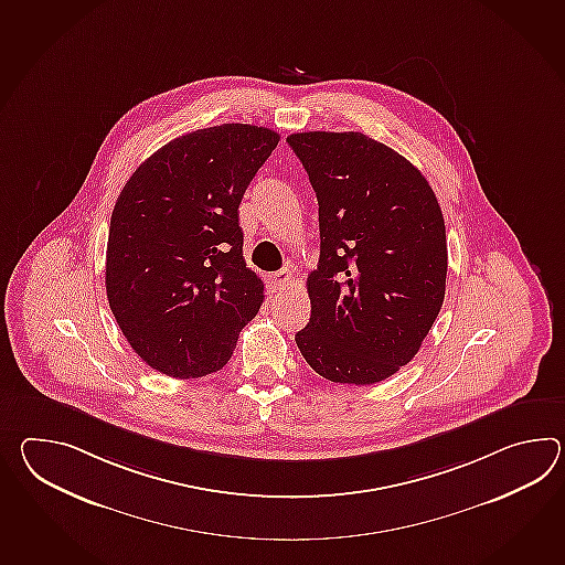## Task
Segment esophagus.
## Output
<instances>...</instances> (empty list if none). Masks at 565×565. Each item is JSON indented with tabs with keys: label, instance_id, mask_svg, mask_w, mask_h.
<instances>
[{
	"label": "esophagus",
	"instance_id": "34e87169",
	"mask_svg": "<svg viewBox=\"0 0 565 565\" xmlns=\"http://www.w3.org/2000/svg\"><path fill=\"white\" fill-rule=\"evenodd\" d=\"M291 271L289 269H281V271H277L274 276L269 277V284H271V289L274 291H284V289H288L291 286Z\"/></svg>",
	"mask_w": 565,
	"mask_h": 565
}]
</instances>
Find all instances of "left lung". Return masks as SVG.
Masks as SVG:
<instances>
[{"mask_svg": "<svg viewBox=\"0 0 565 565\" xmlns=\"http://www.w3.org/2000/svg\"><path fill=\"white\" fill-rule=\"evenodd\" d=\"M320 221L308 276L306 363L332 383L373 385L414 359L438 318L448 271L446 226L424 174L361 131L288 136Z\"/></svg>", "mask_w": 565, "mask_h": 565, "instance_id": "left-lung-1", "label": "left lung"}]
</instances>
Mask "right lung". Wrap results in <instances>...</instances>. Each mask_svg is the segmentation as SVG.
Wrapping results in <instances>:
<instances>
[{"label": "right lung", "mask_w": 565, "mask_h": 565, "mask_svg": "<svg viewBox=\"0 0 565 565\" xmlns=\"http://www.w3.org/2000/svg\"><path fill=\"white\" fill-rule=\"evenodd\" d=\"M277 141L247 124L192 131L141 163L115 202L107 300L131 349L163 375L221 371L262 308L238 204Z\"/></svg>", "instance_id": "1"}]
</instances>
